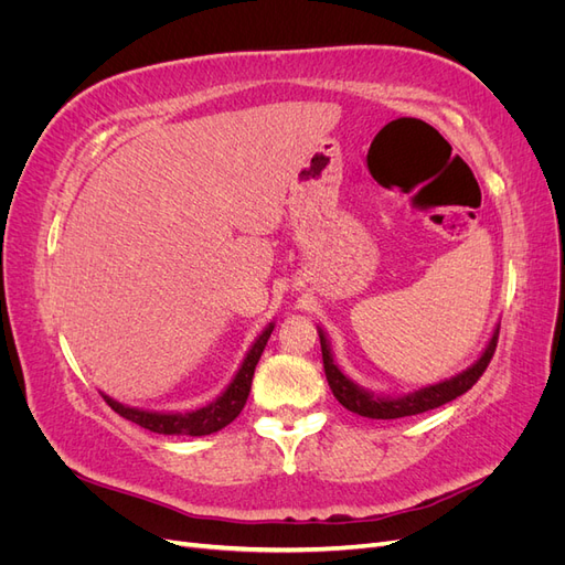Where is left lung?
I'll return each instance as SVG.
<instances>
[{
    "label": "left lung",
    "mask_w": 565,
    "mask_h": 565,
    "mask_svg": "<svg viewBox=\"0 0 565 565\" xmlns=\"http://www.w3.org/2000/svg\"><path fill=\"white\" fill-rule=\"evenodd\" d=\"M498 337L500 332H494L488 349L483 351V355L467 370L457 374V377L440 382L434 386H426L422 391L409 393L405 398H380L372 396V393L358 388L351 380H347L344 374L339 372V367L332 361V353L328 347V339L320 332V349H322V367H324V377H328V384L334 393V398L344 405L351 413L361 415V417H370V419H398V417H409V415H419L426 413V409H434L446 405L450 401H455L461 393H467L481 374L488 370L494 349H498Z\"/></svg>",
    "instance_id": "obj_1"
}]
</instances>
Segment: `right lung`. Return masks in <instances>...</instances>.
I'll return each mask as SVG.
<instances>
[{
	"mask_svg": "<svg viewBox=\"0 0 565 565\" xmlns=\"http://www.w3.org/2000/svg\"><path fill=\"white\" fill-rule=\"evenodd\" d=\"M270 332H273V324H268V328L262 332V337L254 341V347L249 349L243 367L237 370L235 380L231 382V386L226 388L224 396H221L216 403H212L207 407L195 409V413H185V415L143 413V409L119 405L108 396H104V398L119 417L139 424L148 431L167 434V436H207V434H214L218 429H224L226 424H231L237 415H241V409L245 407L249 388H252L254 367H256V363H259V358L264 353V347H266Z\"/></svg>",
	"mask_w": 565,
	"mask_h": 565,
	"instance_id": "1",
	"label": "right lung"
}]
</instances>
